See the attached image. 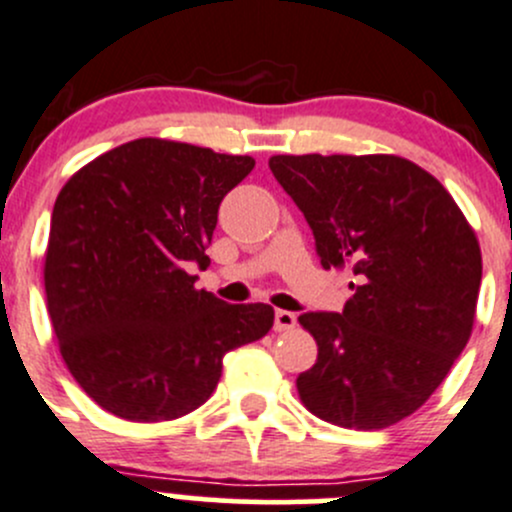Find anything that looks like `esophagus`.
Wrapping results in <instances>:
<instances>
[{
	"mask_svg": "<svg viewBox=\"0 0 512 512\" xmlns=\"http://www.w3.org/2000/svg\"><path fill=\"white\" fill-rule=\"evenodd\" d=\"M297 327V317L287 309H277L275 312V332H289V329Z\"/></svg>",
	"mask_w": 512,
	"mask_h": 512,
	"instance_id": "esophagus-1",
	"label": "esophagus"
}]
</instances>
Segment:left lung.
<instances>
[{
  "label": "left lung",
  "instance_id": "8db88e82",
  "mask_svg": "<svg viewBox=\"0 0 512 512\" xmlns=\"http://www.w3.org/2000/svg\"><path fill=\"white\" fill-rule=\"evenodd\" d=\"M314 232L324 270L349 267L344 312H304L317 364L297 376L322 421L379 431L411 416L466 349L480 247L446 188L399 156H272Z\"/></svg>",
  "mask_w": 512,
  "mask_h": 512
}]
</instances>
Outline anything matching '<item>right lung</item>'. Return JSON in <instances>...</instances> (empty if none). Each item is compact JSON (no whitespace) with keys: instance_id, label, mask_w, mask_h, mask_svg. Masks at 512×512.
<instances>
[{"instance_id":"obj_1","label":"right lung","mask_w":512,"mask_h":512,"mask_svg":"<svg viewBox=\"0 0 512 512\" xmlns=\"http://www.w3.org/2000/svg\"><path fill=\"white\" fill-rule=\"evenodd\" d=\"M255 168L190 143L138 138L74 173L54 203L44 289L81 389L126 421H170L210 399L223 356L265 337L270 304L195 289L223 198Z\"/></svg>"}]
</instances>
